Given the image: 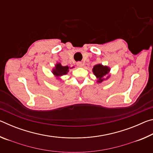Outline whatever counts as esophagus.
Returning a JSON list of instances; mask_svg holds the SVG:
<instances>
[{"label":"esophagus","instance_id":"1","mask_svg":"<svg viewBox=\"0 0 153 153\" xmlns=\"http://www.w3.org/2000/svg\"><path fill=\"white\" fill-rule=\"evenodd\" d=\"M76 65L78 67H82L83 65V63H82V62H81V61H78V62H77Z\"/></svg>","mask_w":153,"mask_h":153}]
</instances>
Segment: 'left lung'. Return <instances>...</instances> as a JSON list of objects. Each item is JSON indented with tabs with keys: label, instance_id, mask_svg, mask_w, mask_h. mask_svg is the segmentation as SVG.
<instances>
[{
	"label": "left lung",
	"instance_id": "1",
	"mask_svg": "<svg viewBox=\"0 0 153 153\" xmlns=\"http://www.w3.org/2000/svg\"><path fill=\"white\" fill-rule=\"evenodd\" d=\"M96 76L98 78V82H101L105 79V77L109 72V69L107 66H102V65H97L92 69Z\"/></svg>",
	"mask_w": 153,
	"mask_h": 153
}]
</instances>
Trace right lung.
Here are the masks:
<instances>
[{
	"mask_svg": "<svg viewBox=\"0 0 153 153\" xmlns=\"http://www.w3.org/2000/svg\"><path fill=\"white\" fill-rule=\"evenodd\" d=\"M69 67L62 66L60 63L57 64L55 67V69L53 70V74L56 76H61L66 74L68 72Z\"/></svg>",
	"mask_w": 153,
	"mask_h": 153,
	"instance_id": "add662e5",
	"label": "right lung"
}]
</instances>
